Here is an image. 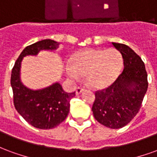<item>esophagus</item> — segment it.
<instances>
[{
    "instance_id": "1",
    "label": "esophagus",
    "mask_w": 157,
    "mask_h": 157,
    "mask_svg": "<svg viewBox=\"0 0 157 157\" xmlns=\"http://www.w3.org/2000/svg\"><path fill=\"white\" fill-rule=\"evenodd\" d=\"M83 91H84V89L82 88V87H77L76 90H75V94H76V95H79V94H81Z\"/></svg>"
}]
</instances>
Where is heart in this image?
Segmentation results:
<instances>
[{"label": "heart", "instance_id": "1", "mask_svg": "<svg viewBox=\"0 0 157 157\" xmlns=\"http://www.w3.org/2000/svg\"><path fill=\"white\" fill-rule=\"evenodd\" d=\"M123 68V58L115 48H84L72 55L65 71L73 81L86 76L90 86L105 88L114 82Z\"/></svg>", "mask_w": 157, "mask_h": 157}]
</instances>
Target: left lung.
Returning <instances> with one entry per match:
<instances>
[{
	"mask_svg": "<svg viewBox=\"0 0 157 157\" xmlns=\"http://www.w3.org/2000/svg\"><path fill=\"white\" fill-rule=\"evenodd\" d=\"M120 52L124 71L108 88L95 93L92 113L96 120L110 128H120L134 118L148 88L147 72L141 58L123 44L112 43Z\"/></svg>",
	"mask_w": 157,
	"mask_h": 157,
	"instance_id": "left-lung-1",
	"label": "left lung"
}]
</instances>
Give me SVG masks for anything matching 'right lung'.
<instances>
[{
  "label": "right lung",
  "mask_w": 157,
  "mask_h": 157,
  "mask_svg": "<svg viewBox=\"0 0 157 157\" xmlns=\"http://www.w3.org/2000/svg\"><path fill=\"white\" fill-rule=\"evenodd\" d=\"M59 43L44 39L26 47L13 66L11 86L13 102L17 111L29 124L41 129H49L65 120L70 111V101L75 92L67 93L59 82L47 87L33 90L27 87L21 81V63L23 57L37 55L42 50H55Z\"/></svg>",
  "instance_id": "add662e5"
}]
</instances>
